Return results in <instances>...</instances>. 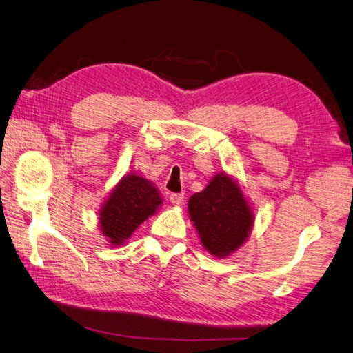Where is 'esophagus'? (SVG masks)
<instances>
[{
  "label": "esophagus",
  "instance_id": "1",
  "mask_svg": "<svg viewBox=\"0 0 353 353\" xmlns=\"http://www.w3.org/2000/svg\"><path fill=\"white\" fill-rule=\"evenodd\" d=\"M170 202H172L175 206H181L184 202V194L183 193H174L170 194Z\"/></svg>",
  "mask_w": 353,
  "mask_h": 353
}]
</instances>
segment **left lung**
I'll use <instances>...</instances> for the list:
<instances>
[{
    "label": "left lung",
    "mask_w": 353,
    "mask_h": 353,
    "mask_svg": "<svg viewBox=\"0 0 353 353\" xmlns=\"http://www.w3.org/2000/svg\"><path fill=\"white\" fill-rule=\"evenodd\" d=\"M188 214L203 246L216 256L237 250L254 223L241 188L227 175H215L203 192L190 197Z\"/></svg>",
    "instance_id": "1"
}]
</instances>
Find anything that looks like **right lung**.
Segmentation results:
<instances>
[{"label":"right lung","mask_w":353,"mask_h":353,"mask_svg":"<svg viewBox=\"0 0 353 353\" xmlns=\"http://www.w3.org/2000/svg\"><path fill=\"white\" fill-rule=\"evenodd\" d=\"M161 199L153 184L138 175L125 176L102 208L99 223L111 243L120 245L156 212Z\"/></svg>","instance_id":"add662e5"}]
</instances>
